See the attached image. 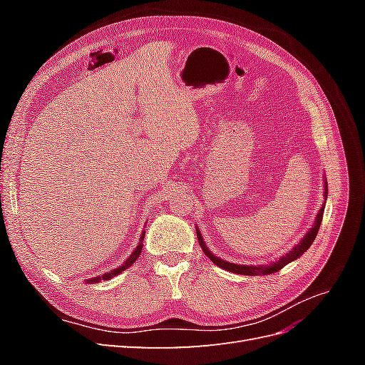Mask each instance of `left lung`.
<instances>
[{"label":"left lung","mask_w":365,"mask_h":365,"mask_svg":"<svg viewBox=\"0 0 365 365\" xmlns=\"http://www.w3.org/2000/svg\"><path fill=\"white\" fill-rule=\"evenodd\" d=\"M324 196L327 197V182H326V190H324ZM323 213H324V205L322 207V210H319L318 215H317V219H315V224L314 227L307 231V235L300 240V244L295 245L292 248V251H289L286 256H283L282 259H279L277 262H274L272 264H267V267H250V264H236V263H228L222 259H217L215 254H212L208 251V248L205 247L204 240L201 237V233L200 231L196 230L197 233V242H200V245L202 248V251L207 254V257L212 260L215 264H217V267L224 268L230 272H236V274H242V275H259V274H272V272H277L280 271L283 267H286L289 262L295 260L302 256V254L312 245V242L315 240L317 235H318V230H319V225H322V220H323Z\"/></svg>","instance_id":"8db88e82"}]
</instances>
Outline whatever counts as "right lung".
<instances>
[{"mask_svg": "<svg viewBox=\"0 0 365 365\" xmlns=\"http://www.w3.org/2000/svg\"><path fill=\"white\" fill-rule=\"evenodd\" d=\"M143 237H145V233H143V236H141V240H143ZM141 240H140L138 247L134 250V252L130 254L129 259H128V260H126L123 264H121V267H118V268H115V269H113V271H109V272H106V274L101 275V277H96V279H91V280H86V283H97V282H101V280H109V279H113L114 275H117V274H120L121 271H125L126 268H129L130 264L134 263V262L138 259L140 254H141V248H143Z\"/></svg>", "mask_w": 365, "mask_h": 365, "instance_id": "obj_1", "label": "right lung"}]
</instances>
